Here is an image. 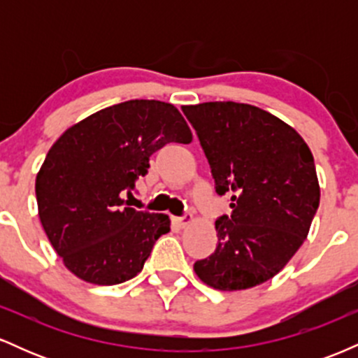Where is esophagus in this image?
I'll return each mask as SVG.
<instances>
[{
    "label": "esophagus",
    "mask_w": 358,
    "mask_h": 358,
    "mask_svg": "<svg viewBox=\"0 0 358 358\" xmlns=\"http://www.w3.org/2000/svg\"><path fill=\"white\" fill-rule=\"evenodd\" d=\"M175 222L178 227H187V225H190L193 222V217L192 215H183V217H175Z\"/></svg>",
    "instance_id": "34e87169"
}]
</instances>
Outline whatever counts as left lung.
I'll use <instances>...</instances> for the list:
<instances>
[{"label": "left lung", "instance_id": "left-lung-1", "mask_svg": "<svg viewBox=\"0 0 358 358\" xmlns=\"http://www.w3.org/2000/svg\"><path fill=\"white\" fill-rule=\"evenodd\" d=\"M231 215L215 220L219 242L193 264L207 286L249 289L274 278L296 254L320 205L310 148L285 121L250 104L183 106Z\"/></svg>", "mask_w": 358, "mask_h": 358}]
</instances>
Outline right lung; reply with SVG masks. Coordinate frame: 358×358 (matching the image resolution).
I'll return each mask as SVG.
<instances>
[{
  "instance_id": "obj_1",
  "label": "right lung",
  "mask_w": 358,
  "mask_h": 358,
  "mask_svg": "<svg viewBox=\"0 0 358 358\" xmlns=\"http://www.w3.org/2000/svg\"><path fill=\"white\" fill-rule=\"evenodd\" d=\"M190 141L173 104L134 99L90 114L53 143L35 193L43 231L65 268L102 286L141 273L170 219L126 207L122 195L148 173L155 151Z\"/></svg>"
}]
</instances>
